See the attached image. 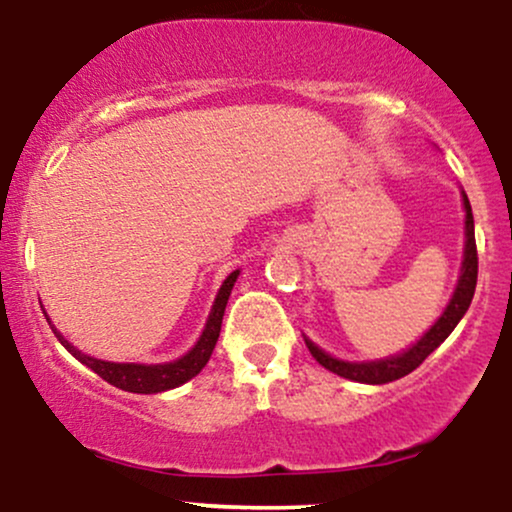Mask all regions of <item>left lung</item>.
Instances as JSON below:
<instances>
[{"label": "left lung", "mask_w": 512, "mask_h": 512, "mask_svg": "<svg viewBox=\"0 0 512 512\" xmlns=\"http://www.w3.org/2000/svg\"><path fill=\"white\" fill-rule=\"evenodd\" d=\"M465 201V261H462V275L458 287H455L453 299H450L448 309L443 311V316L431 326L429 333L424 335L417 345H412L410 350L398 354V357H388V359H378V362H340V359L330 357L323 350H318L311 340H306V347L309 352L314 354V359L321 366H326L328 371L338 374L342 378H350V381H359V383H390L398 381V378L412 374L419 364L429 357L431 352L441 345L443 340L453 333V328L458 326L460 318L465 316V311L470 309L472 297H474V287H477V268H479V258H477V242H474V218H472V206L467 201V196H462Z\"/></svg>", "instance_id": "left-lung-1"}]
</instances>
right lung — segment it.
<instances>
[{"label": "right lung", "instance_id": "add662e5", "mask_svg": "<svg viewBox=\"0 0 512 512\" xmlns=\"http://www.w3.org/2000/svg\"><path fill=\"white\" fill-rule=\"evenodd\" d=\"M237 275H239V270H234V273L227 275V280L222 282L218 299H215L213 311H210V318L206 323V330H203L201 340L196 342L194 350H191L189 354H184V357L177 359V362L150 364V366L148 364L102 362V359H93V357H88V354L78 352L74 345H69V342L64 340L62 333H57V328H52V330H54V335H57V340L62 342L66 350L74 354L78 362L86 364L90 371H95L100 378H105V381L112 383L114 388L129 390V393H146V395L162 393V390L182 386V383L189 381V378H194L198 371L208 364L210 354H213V350H215V342H218V338H220L222 316H225L227 299H230V292H232L234 282H237ZM47 321H50V318H47Z\"/></svg>", "mask_w": 512, "mask_h": 512}]
</instances>
